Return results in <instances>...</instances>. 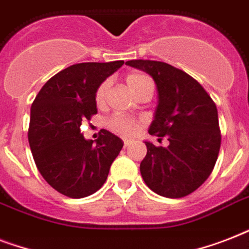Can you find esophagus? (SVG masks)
Returning <instances> with one entry per match:
<instances>
[{"label": "esophagus", "instance_id": "1", "mask_svg": "<svg viewBox=\"0 0 249 249\" xmlns=\"http://www.w3.org/2000/svg\"><path fill=\"white\" fill-rule=\"evenodd\" d=\"M130 143H132V141L130 140H124V147L126 148L128 146H130Z\"/></svg>", "mask_w": 249, "mask_h": 249}]
</instances>
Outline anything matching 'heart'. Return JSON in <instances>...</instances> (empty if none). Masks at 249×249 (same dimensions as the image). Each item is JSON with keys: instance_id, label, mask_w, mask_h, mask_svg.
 <instances>
[{"instance_id": "heart-1", "label": "heart", "mask_w": 249, "mask_h": 249, "mask_svg": "<svg viewBox=\"0 0 249 249\" xmlns=\"http://www.w3.org/2000/svg\"><path fill=\"white\" fill-rule=\"evenodd\" d=\"M125 81L128 84L129 89L132 90L136 95H138L146 86L152 84L151 79L146 73L138 71L128 73ZM107 90H108V81H103L95 90V103L98 106H102L105 103ZM107 126H108L109 130H112L116 134H120V136L124 137H132L137 133V130L140 128V124L134 119H130V117L115 115L107 121Z\"/></svg>"}]
</instances>
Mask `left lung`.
Returning <instances> with one entry per match:
<instances>
[{"label":"left lung","instance_id":"8db88e82","mask_svg":"<svg viewBox=\"0 0 249 249\" xmlns=\"http://www.w3.org/2000/svg\"><path fill=\"white\" fill-rule=\"evenodd\" d=\"M126 64L155 81L159 103L148 133L169 141L166 147L144 142L147 154L140 166L144 183L161 196H187L211 176L218 158L216 103L196 80L170 64L143 59Z\"/></svg>","mask_w":249,"mask_h":249}]
</instances>
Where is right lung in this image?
Masks as SVG:
<instances>
[{"label": "right lung", "instance_id": "right-lung-1", "mask_svg": "<svg viewBox=\"0 0 249 249\" xmlns=\"http://www.w3.org/2000/svg\"><path fill=\"white\" fill-rule=\"evenodd\" d=\"M124 60L77 63L46 81L31 107L28 141L37 169L58 193L80 199L101 189L123 141L106 129L93 143L80 133L97 113L95 90Z\"/></svg>", "mask_w": 249, "mask_h": 249}]
</instances>
